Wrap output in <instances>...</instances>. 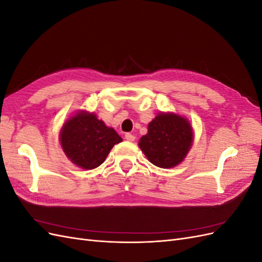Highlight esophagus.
<instances>
[{"mask_svg": "<svg viewBox=\"0 0 262 262\" xmlns=\"http://www.w3.org/2000/svg\"><path fill=\"white\" fill-rule=\"evenodd\" d=\"M124 138H125L126 141H129V142H133L134 140H136V137H134L133 134H131V133H125Z\"/></svg>", "mask_w": 262, "mask_h": 262, "instance_id": "1", "label": "esophagus"}]
</instances>
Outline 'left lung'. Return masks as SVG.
<instances>
[{"mask_svg": "<svg viewBox=\"0 0 262 262\" xmlns=\"http://www.w3.org/2000/svg\"><path fill=\"white\" fill-rule=\"evenodd\" d=\"M192 142V126L186 118L161 113L148 123L147 133L140 139L139 146L153 165L172 168L185 160Z\"/></svg>", "mask_w": 262, "mask_h": 262, "instance_id": "obj_1", "label": "left lung"}]
</instances>
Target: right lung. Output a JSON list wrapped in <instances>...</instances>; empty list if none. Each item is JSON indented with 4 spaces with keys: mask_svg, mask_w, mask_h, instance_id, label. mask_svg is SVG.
<instances>
[{
    "mask_svg": "<svg viewBox=\"0 0 262 262\" xmlns=\"http://www.w3.org/2000/svg\"><path fill=\"white\" fill-rule=\"evenodd\" d=\"M121 137L85 110L68 119L60 131V143L69 160L83 169H94L105 162Z\"/></svg>",
    "mask_w": 262,
    "mask_h": 262,
    "instance_id": "right-lung-1",
    "label": "right lung"
}]
</instances>
